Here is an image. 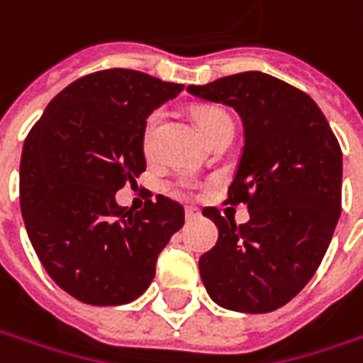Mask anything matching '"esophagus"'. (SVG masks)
Listing matches in <instances>:
<instances>
[{
	"label": "esophagus",
	"mask_w": 363,
	"mask_h": 363,
	"mask_svg": "<svg viewBox=\"0 0 363 363\" xmlns=\"http://www.w3.org/2000/svg\"><path fill=\"white\" fill-rule=\"evenodd\" d=\"M196 218H200V210H198V208H191V206H188V208H186V220H188V222H191V220H196Z\"/></svg>",
	"instance_id": "esophagus-1"
}]
</instances>
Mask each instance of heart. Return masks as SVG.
I'll use <instances>...</instances> for the list:
<instances>
[{
    "instance_id": "heart-1",
    "label": "heart",
    "mask_w": 363,
    "mask_h": 363,
    "mask_svg": "<svg viewBox=\"0 0 363 363\" xmlns=\"http://www.w3.org/2000/svg\"><path fill=\"white\" fill-rule=\"evenodd\" d=\"M161 119H163V111H153L149 115V119L145 123V131H143V145H145V149H149L151 143H153V137H155V131L160 127ZM194 119H196L206 139H210L222 125L232 123L230 117L222 108H218V106H200V108H196L194 111Z\"/></svg>"
}]
</instances>
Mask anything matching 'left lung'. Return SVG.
I'll use <instances>...</instances> for the list:
<instances>
[{"mask_svg": "<svg viewBox=\"0 0 363 363\" xmlns=\"http://www.w3.org/2000/svg\"><path fill=\"white\" fill-rule=\"evenodd\" d=\"M189 94L232 106L244 127L226 203H246L236 226L203 208L218 242L200 257L212 301L240 313H269L311 281L342 214V149L325 115L299 89L264 72H240Z\"/></svg>", "mask_w": 363, "mask_h": 363, "instance_id": "1", "label": "left lung"}]
</instances>
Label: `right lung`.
<instances>
[{
  "label": "right lung",
  "instance_id": "add662e5",
  "mask_svg": "<svg viewBox=\"0 0 363 363\" xmlns=\"http://www.w3.org/2000/svg\"><path fill=\"white\" fill-rule=\"evenodd\" d=\"M184 84L129 68L78 78L23 141L20 206L35 255L56 285L89 305L143 295L155 262L184 226V208L157 196L133 212L115 200L145 172L147 117Z\"/></svg>",
  "mask_w": 363,
  "mask_h": 363
}]
</instances>
